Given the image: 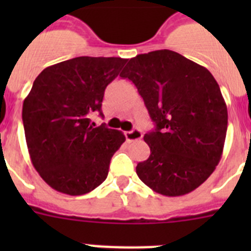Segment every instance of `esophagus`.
Instances as JSON below:
<instances>
[{
    "instance_id": "obj_1",
    "label": "esophagus",
    "mask_w": 251,
    "mask_h": 251,
    "mask_svg": "<svg viewBox=\"0 0 251 251\" xmlns=\"http://www.w3.org/2000/svg\"><path fill=\"white\" fill-rule=\"evenodd\" d=\"M126 138H127L128 142L133 141H139L142 138V132L139 129H133L129 130V132H126Z\"/></svg>"
}]
</instances>
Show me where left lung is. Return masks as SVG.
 Returning <instances> with one entry per match:
<instances>
[{
    "instance_id": "obj_1",
    "label": "left lung",
    "mask_w": 251,
    "mask_h": 251,
    "mask_svg": "<svg viewBox=\"0 0 251 251\" xmlns=\"http://www.w3.org/2000/svg\"><path fill=\"white\" fill-rule=\"evenodd\" d=\"M121 76L137 86L156 123L145 134L150 157L136 167L141 181L163 196L194 191L219 165L225 143L227 108L215 77L171 50L132 57Z\"/></svg>"
}]
</instances>
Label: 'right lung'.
Returning <instances> with one entry per match:
<instances>
[{"mask_svg":"<svg viewBox=\"0 0 251 251\" xmlns=\"http://www.w3.org/2000/svg\"><path fill=\"white\" fill-rule=\"evenodd\" d=\"M127 63L122 57L79 56L44 69L24 100L22 122L30 158L56 191L85 195L105 181L113 154L126 137L104 124V90Z\"/></svg>","mask_w":251,"mask_h":251,"instance_id":"1","label":"right lung"}]
</instances>
